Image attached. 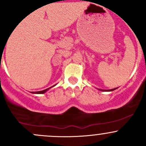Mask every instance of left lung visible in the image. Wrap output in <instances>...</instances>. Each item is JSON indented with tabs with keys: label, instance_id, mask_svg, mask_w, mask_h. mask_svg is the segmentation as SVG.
<instances>
[{
	"label": "left lung",
	"instance_id": "obj_1",
	"mask_svg": "<svg viewBox=\"0 0 146 146\" xmlns=\"http://www.w3.org/2000/svg\"><path fill=\"white\" fill-rule=\"evenodd\" d=\"M117 88H114V89H111V90H102V91H113L114 90H116Z\"/></svg>",
	"mask_w": 146,
	"mask_h": 146
}]
</instances>
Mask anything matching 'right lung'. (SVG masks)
Wrapping results in <instances>:
<instances>
[{
    "mask_svg": "<svg viewBox=\"0 0 146 146\" xmlns=\"http://www.w3.org/2000/svg\"><path fill=\"white\" fill-rule=\"evenodd\" d=\"M54 86H55V85H54ZM54 86H52V87H54ZM52 87H50L49 88H47V89L44 90H42V91H38V92H32V93H34V94H43V93H45V92H46L48 90H49L50 88H52Z\"/></svg>",
    "mask_w": 146,
    "mask_h": 146,
    "instance_id": "obj_1",
    "label": "right lung"
}]
</instances>
